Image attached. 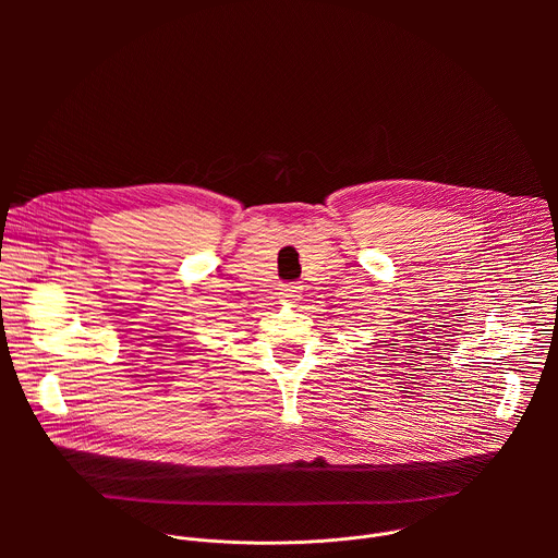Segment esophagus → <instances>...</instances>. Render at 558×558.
Instances as JSON below:
<instances>
[{
  "label": "esophagus",
  "instance_id": "34e87169",
  "mask_svg": "<svg viewBox=\"0 0 558 558\" xmlns=\"http://www.w3.org/2000/svg\"><path fill=\"white\" fill-rule=\"evenodd\" d=\"M298 291H300V284H298V282H287V284H282L280 298L291 300V298H295V295H298Z\"/></svg>",
  "mask_w": 558,
  "mask_h": 558
}]
</instances>
